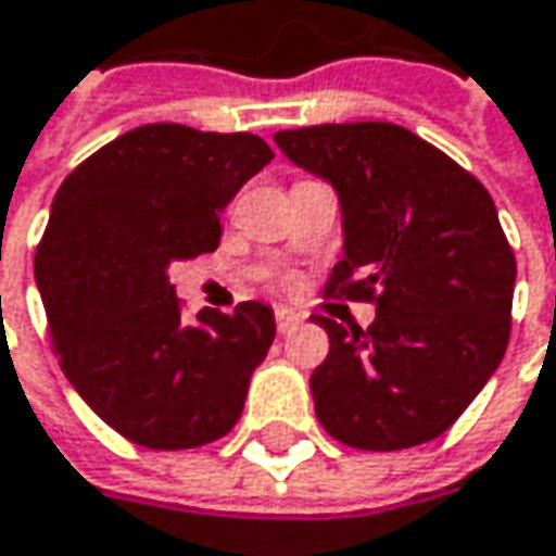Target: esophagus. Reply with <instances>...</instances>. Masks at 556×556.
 Masks as SVG:
<instances>
[{
  "label": "esophagus",
  "instance_id": "esophagus-1",
  "mask_svg": "<svg viewBox=\"0 0 556 556\" xmlns=\"http://www.w3.org/2000/svg\"><path fill=\"white\" fill-rule=\"evenodd\" d=\"M299 325V315L295 312H289V308H279L277 312V328L279 333H289V330Z\"/></svg>",
  "mask_w": 556,
  "mask_h": 556
}]
</instances>
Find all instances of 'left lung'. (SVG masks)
I'll use <instances>...</instances> for the list:
<instances>
[{
	"label": "left lung",
	"instance_id": "obj_1",
	"mask_svg": "<svg viewBox=\"0 0 556 556\" xmlns=\"http://www.w3.org/2000/svg\"><path fill=\"white\" fill-rule=\"evenodd\" d=\"M274 142L337 193L343 257L328 292L376 302L369 330L315 315L330 340L312 372L321 427L369 452L442 435L509 343L516 257L490 193L397 124L279 129Z\"/></svg>",
	"mask_w": 556,
	"mask_h": 556
}]
</instances>
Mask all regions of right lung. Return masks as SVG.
Segmentation results:
<instances>
[{
  "mask_svg": "<svg viewBox=\"0 0 556 556\" xmlns=\"http://www.w3.org/2000/svg\"><path fill=\"white\" fill-rule=\"evenodd\" d=\"M274 159L251 132L136 127L85 159L53 197L34 257L63 372L146 448H197L238 424L277 321L264 302L180 318L172 264L219 248V216Z\"/></svg>",
  "mask_w": 556,
  "mask_h": 556,
  "instance_id": "1",
  "label": "right lung"
}]
</instances>
